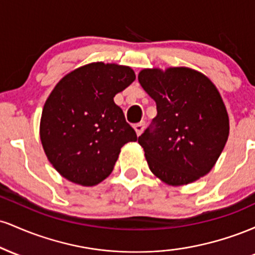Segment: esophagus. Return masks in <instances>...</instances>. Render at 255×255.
<instances>
[{
	"label": "esophagus",
	"mask_w": 255,
	"mask_h": 255,
	"mask_svg": "<svg viewBox=\"0 0 255 255\" xmlns=\"http://www.w3.org/2000/svg\"><path fill=\"white\" fill-rule=\"evenodd\" d=\"M144 128H145V122H140V124L134 126V129H135L137 136L141 135V133L144 131Z\"/></svg>",
	"instance_id": "obj_1"
}]
</instances>
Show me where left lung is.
<instances>
[{
	"mask_svg": "<svg viewBox=\"0 0 255 255\" xmlns=\"http://www.w3.org/2000/svg\"><path fill=\"white\" fill-rule=\"evenodd\" d=\"M137 80L157 105V116L137 139L150 170L171 186L205 176L229 135L218 90L209 78L186 67L142 69Z\"/></svg>",
	"mask_w": 255,
	"mask_h": 255,
	"instance_id": "left-lung-1",
	"label": "left lung"
}]
</instances>
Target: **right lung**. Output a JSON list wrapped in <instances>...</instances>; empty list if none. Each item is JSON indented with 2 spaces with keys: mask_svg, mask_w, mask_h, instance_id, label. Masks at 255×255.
Masks as SVG:
<instances>
[{
  "mask_svg": "<svg viewBox=\"0 0 255 255\" xmlns=\"http://www.w3.org/2000/svg\"><path fill=\"white\" fill-rule=\"evenodd\" d=\"M135 80L133 69L95 62L58 81L44 104L40 140L56 170L67 180L95 186L113 171L125 144L135 130L115 104L116 93Z\"/></svg>",
  "mask_w": 255,
  "mask_h": 255,
  "instance_id": "right-lung-1",
  "label": "right lung"
}]
</instances>
